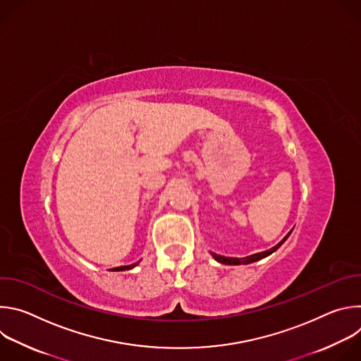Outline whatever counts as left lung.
<instances>
[{
    "label": "left lung",
    "instance_id": "left-lung-1",
    "mask_svg": "<svg viewBox=\"0 0 361 361\" xmlns=\"http://www.w3.org/2000/svg\"><path fill=\"white\" fill-rule=\"evenodd\" d=\"M293 231V230H291ZM291 231L277 244V245H274L273 248H270V250H266V251H262V252H255V254H251V255H247V257H243V259H237V257H224V255H219V254H214V252H212V255L214 257V259L219 262V263H221V264H228V266H240V264H250V263H254V262H259V260H262V259H264V257H267V255H270V254H273L287 238H288V235L291 234Z\"/></svg>",
    "mask_w": 361,
    "mask_h": 361
}]
</instances>
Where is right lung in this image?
<instances>
[{"label": "right lung", "instance_id": "right-lung-1", "mask_svg": "<svg viewBox=\"0 0 361 361\" xmlns=\"http://www.w3.org/2000/svg\"><path fill=\"white\" fill-rule=\"evenodd\" d=\"M138 263H134V264H131V266H123V267H116V269H113V271H124V270H130V269H133V267H135Z\"/></svg>", "mask_w": 361, "mask_h": 361}]
</instances>
